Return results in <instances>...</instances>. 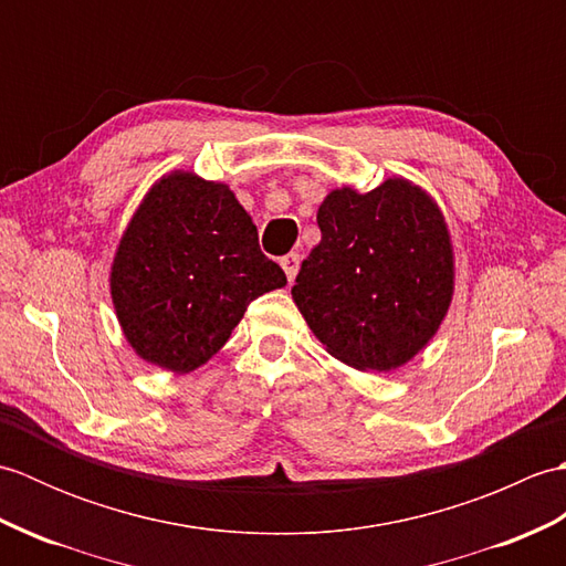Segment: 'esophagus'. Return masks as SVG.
<instances>
[{
	"label": "esophagus",
	"instance_id": "1",
	"mask_svg": "<svg viewBox=\"0 0 566 566\" xmlns=\"http://www.w3.org/2000/svg\"><path fill=\"white\" fill-rule=\"evenodd\" d=\"M280 264H282V270L286 272V280L294 282V276H296V272H298V264H302V258H298L296 252H290V255H284V258L280 260Z\"/></svg>",
	"mask_w": 566,
	"mask_h": 566
}]
</instances>
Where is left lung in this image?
I'll return each mask as SVG.
<instances>
[{"mask_svg": "<svg viewBox=\"0 0 566 566\" xmlns=\"http://www.w3.org/2000/svg\"><path fill=\"white\" fill-rule=\"evenodd\" d=\"M316 221L321 243L292 286L308 328L355 369L406 365L452 302V245L436 201L394 177L367 195L331 191Z\"/></svg>", "mask_w": 566, "mask_h": 566, "instance_id": "8db88e82", "label": "left lung"}]
</instances>
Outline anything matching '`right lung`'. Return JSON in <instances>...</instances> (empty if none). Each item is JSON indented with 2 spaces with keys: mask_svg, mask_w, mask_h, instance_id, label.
I'll use <instances>...</instances> for the list:
<instances>
[{
  "mask_svg": "<svg viewBox=\"0 0 566 566\" xmlns=\"http://www.w3.org/2000/svg\"><path fill=\"white\" fill-rule=\"evenodd\" d=\"M284 284L233 191L191 172L167 175L148 191L112 268L126 340L177 375L219 353L250 302Z\"/></svg>",
  "mask_w": 566,
  "mask_h": 566,
  "instance_id": "1",
  "label": "right lung"
}]
</instances>
